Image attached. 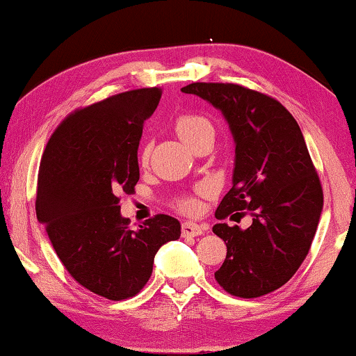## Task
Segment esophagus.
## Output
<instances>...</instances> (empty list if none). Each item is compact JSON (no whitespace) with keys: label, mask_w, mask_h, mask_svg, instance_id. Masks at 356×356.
Returning a JSON list of instances; mask_svg holds the SVG:
<instances>
[{"label":"esophagus","mask_w":356,"mask_h":356,"mask_svg":"<svg viewBox=\"0 0 356 356\" xmlns=\"http://www.w3.org/2000/svg\"><path fill=\"white\" fill-rule=\"evenodd\" d=\"M207 226H202V224H195V222H184L182 224V235L184 237H198V235L204 234L207 230Z\"/></svg>","instance_id":"1"}]
</instances>
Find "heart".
<instances>
[{
  "instance_id": "1",
  "label": "heart",
  "mask_w": 356,
  "mask_h": 356,
  "mask_svg": "<svg viewBox=\"0 0 356 356\" xmlns=\"http://www.w3.org/2000/svg\"><path fill=\"white\" fill-rule=\"evenodd\" d=\"M174 129H176V134L180 137V140L187 143L188 147H192L198 138L203 137V135L214 134L211 121H209L208 118L202 116V114H182V116H179L176 119V122H174ZM147 159L148 149H143L142 161H147ZM208 193V185H200V187L195 190L193 195H188V197L179 200L177 208L185 214H197L200 211V208H202L200 198L207 197Z\"/></svg>"
}]
</instances>
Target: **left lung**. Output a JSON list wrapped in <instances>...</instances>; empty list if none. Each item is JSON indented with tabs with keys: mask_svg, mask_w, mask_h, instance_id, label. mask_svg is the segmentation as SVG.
Returning <instances> with one entry per match:
<instances>
[{
	"mask_svg": "<svg viewBox=\"0 0 356 356\" xmlns=\"http://www.w3.org/2000/svg\"><path fill=\"white\" fill-rule=\"evenodd\" d=\"M222 113L235 142L232 188L218 219L252 214L247 229L214 224L227 254L214 273L230 295L257 298L274 292L307 258L323 211V188L292 114L268 95L237 83L195 82L182 88Z\"/></svg>",
	"mask_w": 356,
	"mask_h": 356,
	"instance_id": "left-lung-1",
	"label": "left lung"
}]
</instances>
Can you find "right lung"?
Returning a JSON list of instances; mask_svg holds the SVG:
<instances>
[{
  "instance_id": "add662e5",
  "label": "right lung",
  "mask_w": 356,
  "mask_h": 356,
  "mask_svg": "<svg viewBox=\"0 0 356 356\" xmlns=\"http://www.w3.org/2000/svg\"><path fill=\"white\" fill-rule=\"evenodd\" d=\"M161 93L130 90L76 109L54 130L40 163L35 209L54 252L82 287L114 302L135 297L159 247L180 237L176 218L156 214L134 230L119 207V193H132L140 179L143 122Z\"/></svg>"
}]
</instances>
